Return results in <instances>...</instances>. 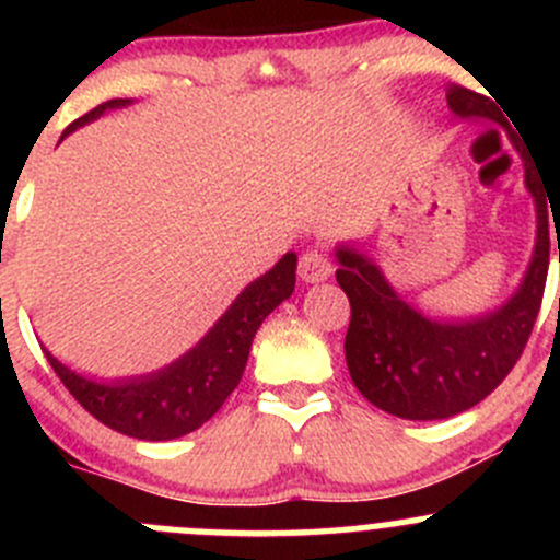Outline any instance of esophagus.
<instances>
[{
  "instance_id": "1",
  "label": "esophagus",
  "mask_w": 560,
  "mask_h": 560,
  "mask_svg": "<svg viewBox=\"0 0 560 560\" xmlns=\"http://www.w3.org/2000/svg\"><path fill=\"white\" fill-rule=\"evenodd\" d=\"M298 276H301L306 284H319V281H327L332 276V265L327 262V257L316 248H308V252L301 254V262H298Z\"/></svg>"
}]
</instances>
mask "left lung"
<instances>
[{"label": "left lung", "mask_w": 560, "mask_h": 560, "mask_svg": "<svg viewBox=\"0 0 560 560\" xmlns=\"http://www.w3.org/2000/svg\"><path fill=\"white\" fill-rule=\"evenodd\" d=\"M447 105L457 118H488L506 127L495 105L471 89L450 86ZM506 135L534 197L536 244L521 287L499 308L468 319H436L404 301L369 254L352 244L336 248L341 265L336 279L352 306L343 341L349 376L371 404L400 420H444L488 398L521 360L539 314L550 265L547 195L523 145L510 129Z\"/></svg>", "instance_id": "left-lung-1"}]
</instances>
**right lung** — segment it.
<instances>
[{"instance_id":"obj_1","label":"right lung","mask_w":560,"mask_h":560,"mask_svg":"<svg viewBox=\"0 0 560 560\" xmlns=\"http://www.w3.org/2000/svg\"><path fill=\"white\" fill-rule=\"evenodd\" d=\"M127 105L129 100H110L97 105L86 116L72 121L61 140L83 124L103 116L105 110ZM295 268L298 254L287 252L268 273L254 279L235 298L233 306L219 316L217 325L189 352L151 374L97 382L59 363L48 349L43 352L72 398L103 425L143 442L186 436L211 420L222 409L228 395L238 387L259 325L295 290Z\"/></svg>"}]
</instances>
